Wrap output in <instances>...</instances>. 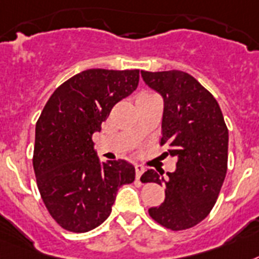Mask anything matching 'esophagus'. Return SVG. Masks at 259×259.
<instances>
[{
    "label": "esophagus",
    "mask_w": 259,
    "mask_h": 259,
    "mask_svg": "<svg viewBox=\"0 0 259 259\" xmlns=\"http://www.w3.org/2000/svg\"><path fill=\"white\" fill-rule=\"evenodd\" d=\"M144 169L145 168L142 165V164H135V170H136V180H139V179H140V176L143 175Z\"/></svg>",
    "instance_id": "esophagus-1"
}]
</instances>
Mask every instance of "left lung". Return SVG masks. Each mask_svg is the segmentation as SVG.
Segmentation results:
<instances>
[{"instance_id": "left-lung-1", "label": "left lung", "mask_w": 259, "mask_h": 259, "mask_svg": "<svg viewBox=\"0 0 259 259\" xmlns=\"http://www.w3.org/2000/svg\"><path fill=\"white\" fill-rule=\"evenodd\" d=\"M142 76L164 98L160 145L177 156L176 170L165 177L161 169L143 173V183L165 187L164 202L148 213L166 229H191L219 198L228 170V127L214 96L188 72L142 71Z\"/></svg>"}]
</instances>
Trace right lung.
I'll return each instance as SVG.
<instances>
[{
  "instance_id": "right-lung-1",
  "label": "right lung",
  "mask_w": 259,
  "mask_h": 259,
  "mask_svg": "<svg viewBox=\"0 0 259 259\" xmlns=\"http://www.w3.org/2000/svg\"><path fill=\"white\" fill-rule=\"evenodd\" d=\"M139 70L90 68L55 90L35 125L33 166L40 197L58 225L86 233L103 224L117 189L135 180L124 160L100 163L93 142L117 102L134 93Z\"/></svg>"
}]
</instances>
